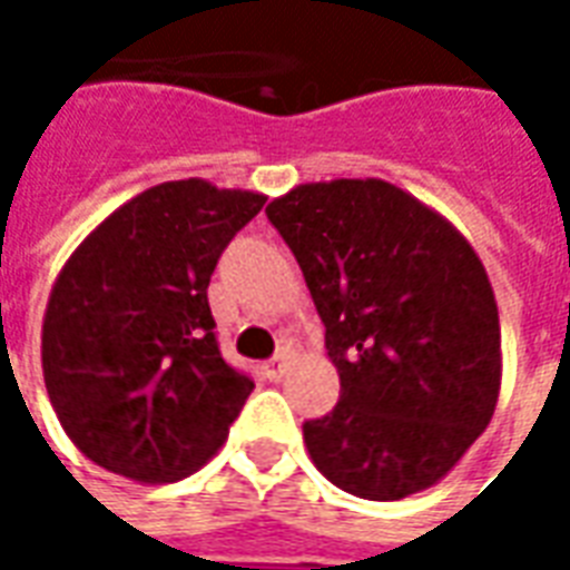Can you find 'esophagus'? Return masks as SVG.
<instances>
[{"instance_id": "34e87169", "label": "esophagus", "mask_w": 570, "mask_h": 570, "mask_svg": "<svg viewBox=\"0 0 570 570\" xmlns=\"http://www.w3.org/2000/svg\"><path fill=\"white\" fill-rule=\"evenodd\" d=\"M289 366H293V354H289V351H281L277 357H272L265 363V375H268L272 382H281L286 372H289Z\"/></svg>"}]
</instances>
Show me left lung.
I'll list each match as a JSON object with an SVG mask.
<instances>
[{
  "mask_svg": "<svg viewBox=\"0 0 570 570\" xmlns=\"http://www.w3.org/2000/svg\"><path fill=\"white\" fill-rule=\"evenodd\" d=\"M342 396L305 421L314 466L366 501L436 485L489 428L501 323L485 265L445 216L384 179L302 183L274 198Z\"/></svg>",
  "mask_w": 570,
  "mask_h": 570,
  "instance_id": "1",
  "label": "left lung"
}]
</instances>
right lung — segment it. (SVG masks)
<instances>
[{"label":"right lung","instance_id":"right-lung-1","mask_svg":"<svg viewBox=\"0 0 570 570\" xmlns=\"http://www.w3.org/2000/svg\"><path fill=\"white\" fill-rule=\"evenodd\" d=\"M265 195L174 179L109 213L57 274L42 321L48 400L72 445L134 482L219 452L253 391L213 335L207 286Z\"/></svg>","mask_w":570,"mask_h":570}]
</instances>
